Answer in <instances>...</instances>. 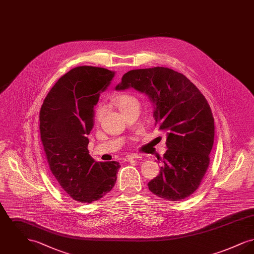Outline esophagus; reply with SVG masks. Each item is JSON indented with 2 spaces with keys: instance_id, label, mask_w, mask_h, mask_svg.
<instances>
[{
  "instance_id": "esophagus-1",
  "label": "esophagus",
  "mask_w": 254,
  "mask_h": 254,
  "mask_svg": "<svg viewBox=\"0 0 254 254\" xmlns=\"http://www.w3.org/2000/svg\"><path fill=\"white\" fill-rule=\"evenodd\" d=\"M138 158H141L139 155H136V154H131V155H127L126 158H125V160L126 161H127V162H129V161H132V160H135V159H138Z\"/></svg>"
}]
</instances>
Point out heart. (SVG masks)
I'll return each instance as SVG.
<instances>
[{
    "label": "heart",
    "mask_w": 254,
    "mask_h": 254,
    "mask_svg": "<svg viewBox=\"0 0 254 254\" xmlns=\"http://www.w3.org/2000/svg\"><path fill=\"white\" fill-rule=\"evenodd\" d=\"M113 104L121 110L122 112H126L128 109H132L135 106H139V102L136 97L130 94H121L113 99ZM104 113V108L99 107L95 111V120L100 122L102 120Z\"/></svg>",
    "instance_id": "heart-1"
}]
</instances>
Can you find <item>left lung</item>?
I'll return each mask as SVG.
<instances>
[{
	"mask_svg": "<svg viewBox=\"0 0 254 254\" xmlns=\"http://www.w3.org/2000/svg\"><path fill=\"white\" fill-rule=\"evenodd\" d=\"M134 87L155 105V126L167 133L168 150L149 190L168 201H181L199 188L209 165L214 118L201 91L182 73L169 67L133 69L117 90Z\"/></svg>",
	"mask_w": 254,
	"mask_h": 254,
	"instance_id": "obj_1",
	"label": "left lung"
}]
</instances>
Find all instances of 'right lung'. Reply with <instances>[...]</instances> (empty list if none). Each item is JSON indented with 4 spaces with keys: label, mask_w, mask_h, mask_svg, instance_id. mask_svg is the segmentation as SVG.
<instances>
[{
    "label": "right lung",
    "mask_w": 254,
    "mask_h": 254,
    "mask_svg": "<svg viewBox=\"0 0 254 254\" xmlns=\"http://www.w3.org/2000/svg\"><path fill=\"white\" fill-rule=\"evenodd\" d=\"M114 77L107 68L74 67L49 90L40 110V133L49 169L73 200L92 203L114 187L118 162H95L87 135L93 127L94 107Z\"/></svg>",
    "instance_id": "obj_1"
}]
</instances>
